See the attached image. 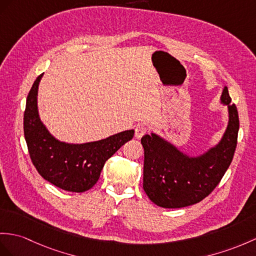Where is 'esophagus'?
Listing matches in <instances>:
<instances>
[{
    "label": "esophagus",
    "instance_id": "34e87169",
    "mask_svg": "<svg viewBox=\"0 0 256 256\" xmlns=\"http://www.w3.org/2000/svg\"><path fill=\"white\" fill-rule=\"evenodd\" d=\"M148 127L146 126V124H138V126L136 127V130H134V136L136 139H141L143 136H144L146 132H148Z\"/></svg>",
    "mask_w": 256,
    "mask_h": 256
}]
</instances>
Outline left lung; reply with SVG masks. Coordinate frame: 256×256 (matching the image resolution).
I'll list each match as a JSON object with an SVG mask.
<instances>
[{
    "mask_svg": "<svg viewBox=\"0 0 256 256\" xmlns=\"http://www.w3.org/2000/svg\"><path fill=\"white\" fill-rule=\"evenodd\" d=\"M220 101L228 106L229 122L222 139L198 158H190L155 134L142 136L144 148L143 189L154 204L180 208L201 202L220 182L232 164L238 142L239 116L228 88Z\"/></svg>",
    "mask_w": 256,
    "mask_h": 256,
    "instance_id": "obj_1",
    "label": "left lung"
}]
</instances>
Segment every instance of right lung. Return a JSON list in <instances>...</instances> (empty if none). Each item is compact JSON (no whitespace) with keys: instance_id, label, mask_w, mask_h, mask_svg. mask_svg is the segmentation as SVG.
<instances>
[{"instance_id":"obj_1","label":"right lung","mask_w":256,"mask_h":256,"mask_svg":"<svg viewBox=\"0 0 256 256\" xmlns=\"http://www.w3.org/2000/svg\"><path fill=\"white\" fill-rule=\"evenodd\" d=\"M41 74L28 93L24 114V134L36 170L48 182L70 192L91 189L112 155L134 138V130H126L106 139L84 144L60 142L48 132L39 118L36 96Z\"/></svg>"}]
</instances>
